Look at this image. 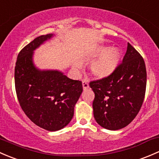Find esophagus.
<instances>
[{"mask_svg": "<svg viewBox=\"0 0 159 159\" xmlns=\"http://www.w3.org/2000/svg\"><path fill=\"white\" fill-rule=\"evenodd\" d=\"M82 84H83V89H84V90L89 89V83H88V82L86 81V80H83Z\"/></svg>", "mask_w": 159, "mask_h": 159, "instance_id": "1", "label": "esophagus"}]
</instances>
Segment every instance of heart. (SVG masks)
I'll list each match as a JSON object with an SVG mask.
<instances>
[{"instance_id": "1", "label": "heart", "mask_w": 159, "mask_h": 159, "mask_svg": "<svg viewBox=\"0 0 159 159\" xmlns=\"http://www.w3.org/2000/svg\"><path fill=\"white\" fill-rule=\"evenodd\" d=\"M101 57L90 65V72L98 79H105L113 74L119 66L121 60L120 50L117 48L102 47L93 53V57Z\"/></svg>"}]
</instances>
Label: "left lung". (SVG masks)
I'll list each match as a JSON object with an SVG mask.
<instances>
[{"label":"left lung","mask_w":159,"mask_h":159,"mask_svg":"<svg viewBox=\"0 0 159 159\" xmlns=\"http://www.w3.org/2000/svg\"><path fill=\"white\" fill-rule=\"evenodd\" d=\"M146 69L143 58L128 43L122 63L105 79L90 82L95 93L93 115L102 128L118 130L128 125L139 112L145 98Z\"/></svg>","instance_id":"1"}]
</instances>
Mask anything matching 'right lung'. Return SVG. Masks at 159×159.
I'll use <instances>...</instances> for the list:
<instances>
[{
  "instance_id": "obj_1",
  "label": "right lung",
  "mask_w": 159,
  "mask_h": 159,
  "mask_svg": "<svg viewBox=\"0 0 159 159\" xmlns=\"http://www.w3.org/2000/svg\"><path fill=\"white\" fill-rule=\"evenodd\" d=\"M53 37V34L40 36L24 47L14 71L16 93L23 111L34 124L50 132L70 123L83 92L81 81L70 79L60 70H40L34 64V50Z\"/></svg>"
}]
</instances>
